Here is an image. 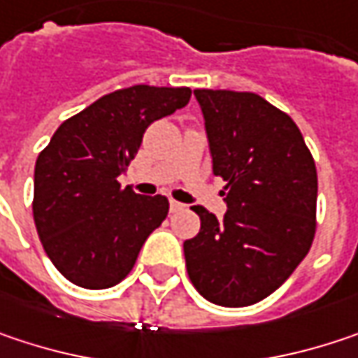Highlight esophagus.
Here are the masks:
<instances>
[{
    "label": "esophagus",
    "instance_id": "esophagus-1",
    "mask_svg": "<svg viewBox=\"0 0 358 358\" xmlns=\"http://www.w3.org/2000/svg\"><path fill=\"white\" fill-rule=\"evenodd\" d=\"M170 211L172 213L184 211V205H182V203H178V201H170Z\"/></svg>",
    "mask_w": 358,
    "mask_h": 358
}]
</instances>
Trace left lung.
<instances>
[{
  "label": "left lung",
  "mask_w": 358,
  "mask_h": 358,
  "mask_svg": "<svg viewBox=\"0 0 358 358\" xmlns=\"http://www.w3.org/2000/svg\"><path fill=\"white\" fill-rule=\"evenodd\" d=\"M227 213L205 207L184 242L186 271L211 303L244 308L276 291L308 256L315 236L317 172L301 131L262 96L194 90Z\"/></svg>",
  "instance_id": "left-lung-1"
}]
</instances>
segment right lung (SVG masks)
I'll use <instances>...</instances> for the list:
<instances>
[{
    "label": "right lung",
    "instance_id": "1",
    "mask_svg": "<svg viewBox=\"0 0 358 358\" xmlns=\"http://www.w3.org/2000/svg\"><path fill=\"white\" fill-rule=\"evenodd\" d=\"M190 87L116 90L67 118L36 159L32 215L55 268L83 289L118 285L153 229L166 196H141L118 176L137 155L145 129L190 100Z\"/></svg>",
    "mask_w": 358,
    "mask_h": 358
}]
</instances>
